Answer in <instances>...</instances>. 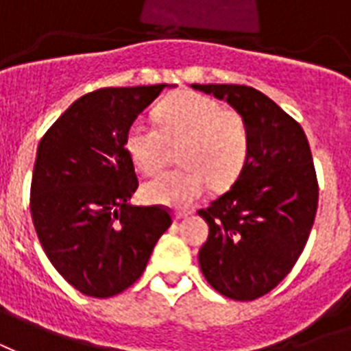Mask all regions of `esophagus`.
I'll list each match as a JSON object with an SVG mask.
<instances>
[{
    "instance_id": "obj_1",
    "label": "esophagus",
    "mask_w": 351,
    "mask_h": 351,
    "mask_svg": "<svg viewBox=\"0 0 351 351\" xmlns=\"http://www.w3.org/2000/svg\"><path fill=\"white\" fill-rule=\"evenodd\" d=\"M189 215H191V210H176V213H173V220H183V218H186Z\"/></svg>"
}]
</instances>
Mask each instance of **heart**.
<instances>
[{
    "label": "heart",
    "mask_w": 351,
    "mask_h": 351,
    "mask_svg": "<svg viewBox=\"0 0 351 351\" xmlns=\"http://www.w3.org/2000/svg\"><path fill=\"white\" fill-rule=\"evenodd\" d=\"M157 125L136 120L125 133V152L142 173H157L168 157V142L179 144L185 166L157 176L144 185V197L157 205L185 209L213 181L226 189L246 165L250 135L237 110L197 92H178L155 110Z\"/></svg>",
    "instance_id": "b5f03b06"
}]
</instances>
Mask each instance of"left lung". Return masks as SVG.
Masks as SVG:
<instances>
[{
	"label": "left lung",
	"instance_id": "obj_1",
	"mask_svg": "<svg viewBox=\"0 0 351 351\" xmlns=\"http://www.w3.org/2000/svg\"><path fill=\"white\" fill-rule=\"evenodd\" d=\"M246 120L250 152L228 192L197 215L209 239L197 261L222 296L247 302L278 287L302 255L318 205L313 155L302 125L244 85H191Z\"/></svg>",
	"mask_w": 351,
	"mask_h": 351
}]
</instances>
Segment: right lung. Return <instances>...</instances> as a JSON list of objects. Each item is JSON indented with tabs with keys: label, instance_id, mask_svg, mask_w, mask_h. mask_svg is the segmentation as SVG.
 Returning <instances> with one entry per match:
<instances>
[{
	"label": "right lung",
	"instance_id": "obj_1",
	"mask_svg": "<svg viewBox=\"0 0 351 351\" xmlns=\"http://www.w3.org/2000/svg\"><path fill=\"white\" fill-rule=\"evenodd\" d=\"M170 85L99 88L81 96L36 149L31 216L47 259L79 292L110 298L146 270L172 226L162 207H136L125 133Z\"/></svg>",
	"mask_w": 351,
	"mask_h": 351
}]
</instances>
